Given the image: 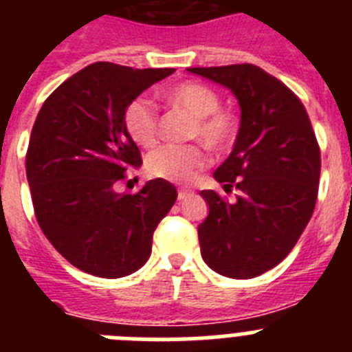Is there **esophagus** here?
Wrapping results in <instances>:
<instances>
[{
    "instance_id": "obj_1",
    "label": "esophagus",
    "mask_w": 352,
    "mask_h": 352,
    "mask_svg": "<svg viewBox=\"0 0 352 352\" xmlns=\"http://www.w3.org/2000/svg\"><path fill=\"white\" fill-rule=\"evenodd\" d=\"M190 195H192L190 190H185V188H179V190H178L179 201H183V199H186V197H190Z\"/></svg>"
}]
</instances>
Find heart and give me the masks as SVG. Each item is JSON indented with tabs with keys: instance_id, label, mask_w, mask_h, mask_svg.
<instances>
[{
	"instance_id": "heart-1",
	"label": "heart",
	"mask_w": 352,
	"mask_h": 352,
	"mask_svg": "<svg viewBox=\"0 0 352 352\" xmlns=\"http://www.w3.org/2000/svg\"><path fill=\"white\" fill-rule=\"evenodd\" d=\"M169 102L195 118L190 135L201 139L213 149H226L238 135L236 118L220 107V96L203 84H182L169 91ZM125 130L141 148H155L160 141V120L155 105L138 98L126 107ZM208 166V153L203 146H162L149 155L148 170L155 178L174 183H190Z\"/></svg>"
}]
</instances>
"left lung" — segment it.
<instances>
[{
	"mask_svg": "<svg viewBox=\"0 0 352 352\" xmlns=\"http://www.w3.org/2000/svg\"><path fill=\"white\" fill-rule=\"evenodd\" d=\"M226 86L241 107L231 155L213 176L229 201L213 190L199 226L204 263L229 278H252L287 257L317 201L321 151L303 104L284 82L256 65L188 68Z\"/></svg>",
	"mask_w": 352,
	"mask_h": 352,
	"instance_id": "8db88e82",
	"label": "left lung"
}]
</instances>
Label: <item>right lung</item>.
I'll use <instances>...</instances> for the list:
<instances>
[{"label": "right lung", "mask_w": 352, "mask_h": 352, "mask_svg": "<svg viewBox=\"0 0 352 352\" xmlns=\"http://www.w3.org/2000/svg\"><path fill=\"white\" fill-rule=\"evenodd\" d=\"M173 72L98 61L58 86L36 116L26 153L36 222L89 275L120 278L142 268L155 229L176 203L178 192L162 178L135 194L118 190L142 164L125 130L126 107Z\"/></svg>", "instance_id": "1"}]
</instances>
